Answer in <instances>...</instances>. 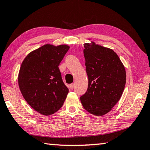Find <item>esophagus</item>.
I'll use <instances>...</instances> for the list:
<instances>
[{
  "mask_svg": "<svg viewBox=\"0 0 150 150\" xmlns=\"http://www.w3.org/2000/svg\"><path fill=\"white\" fill-rule=\"evenodd\" d=\"M74 87H75V84H71L69 85V88H70V89L73 90V88H74Z\"/></svg>",
  "mask_w": 150,
  "mask_h": 150,
  "instance_id": "34e87169",
  "label": "esophagus"
}]
</instances>
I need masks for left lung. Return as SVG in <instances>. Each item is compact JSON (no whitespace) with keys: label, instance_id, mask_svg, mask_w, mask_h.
Wrapping results in <instances>:
<instances>
[{"label":"left lung","instance_id":"left-lung-1","mask_svg":"<svg viewBox=\"0 0 150 150\" xmlns=\"http://www.w3.org/2000/svg\"><path fill=\"white\" fill-rule=\"evenodd\" d=\"M84 47L88 86L80 99L85 110L101 116L109 112L121 98L126 82L125 67L112 49L93 42L84 43Z\"/></svg>","mask_w":150,"mask_h":150}]
</instances>
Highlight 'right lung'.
<instances>
[{
  "instance_id": "add662e5",
  "label": "right lung",
  "mask_w": 150,
  "mask_h": 150,
  "mask_svg": "<svg viewBox=\"0 0 150 150\" xmlns=\"http://www.w3.org/2000/svg\"><path fill=\"white\" fill-rule=\"evenodd\" d=\"M69 49L67 45L45 44L30 52L21 66L18 75L21 92L28 104L43 115L57 112L69 92L58 68Z\"/></svg>"
}]
</instances>
